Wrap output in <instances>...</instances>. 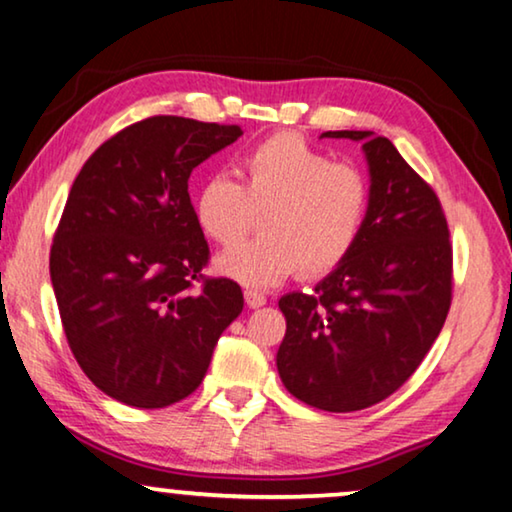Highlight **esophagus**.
<instances>
[{"label":"esophagus","mask_w":512,"mask_h":512,"mask_svg":"<svg viewBox=\"0 0 512 512\" xmlns=\"http://www.w3.org/2000/svg\"><path fill=\"white\" fill-rule=\"evenodd\" d=\"M243 297H246V304L250 308H262L266 304V294L259 290H246L243 292Z\"/></svg>","instance_id":"obj_1"}]
</instances>
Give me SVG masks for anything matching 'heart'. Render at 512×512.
Instances as JSON below:
<instances>
[{"mask_svg":"<svg viewBox=\"0 0 512 512\" xmlns=\"http://www.w3.org/2000/svg\"><path fill=\"white\" fill-rule=\"evenodd\" d=\"M371 187L352 164L334 162L299 134H273L243 157V183L208 176L194 192V220L208 239L234 246L263 213L257 241L215 257V271L246 287H273L301 269L327 276L357 248Z\"/></svg>","mask_w":512,"mask_h":512,"instance_id":"1","label":"heart"}]
</instances>
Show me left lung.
<instances>
[{
  "label": "left lung",
  "mask_w": 512,
  "mask_h": 512,
  "mask_svg": "<svg viewBox=\"0 0 512 512\" xmlns=\"http://www.w3.org/2000/svg\"><path fill=\"white\" fill-rule=\"evenodd\" d=\"M322 136L362 143L371 206L350 257L313 294L280 297L287 329L276 366L292 397L350 413L397 392L441 334L452 246L441 201L390 139L350 129Z\"/></svg>",
  "instance_id": "1"
}]
</instances>
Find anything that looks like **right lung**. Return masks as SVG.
<instances>
[{
    "instance_id": "obj_1",
    "label": "right lung",
    "mask_w": 512,
    "mask_h": 512,
    "mask_svg": "<svg viewBox=\"0 0 512 512\" xmlns=\"http://www.w3.org/2000/svg\"><path fill=\"white\" fill-rule=\"evenodd\" d=\"M239 125L155 115L102 143L71 185L50 280L76 362L111 399L164 408L204 380L243 311L241 287L208 278L187 181Z\"/></svg>"
}]
</instances>
